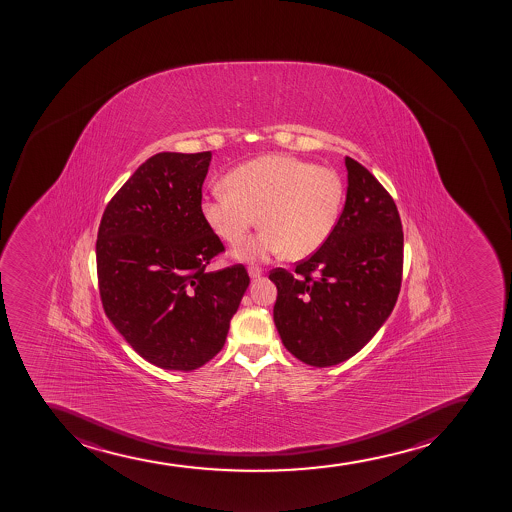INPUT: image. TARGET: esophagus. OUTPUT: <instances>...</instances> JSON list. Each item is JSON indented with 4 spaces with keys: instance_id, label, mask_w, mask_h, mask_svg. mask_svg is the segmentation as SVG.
<instances>
[{
    "instance_id": "obj_1",
    "label": "esophagus",
    "mask_w": 512,
    "mask_h": 512,
    "mask_svg": "<svg viewBox=\"0 0 512 512\" xmlns=\"http://www.w3.org/2000/svg\"><path fill=\"white\" fill-rule=\"evenodd\" d=\"M248 273L249 278H251V280H259V278L263 276V271H261V269L258 268H249Z\"/></svg>"
}]
</instances>
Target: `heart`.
Instances as JSON below:
<instances>
[{
  "mask_svg": "<svg viewBox=\"0 0 512 512\" xmlns=\"http://www.w3.org/2000/svg\"><path fill=\"white\" fill-rule=\"evenodd\" d=\"M224 183L227 190L202 195L200 214L231 246L243 243L259 219L263 231L234 253L246 263H264L285 251L293 259L307 258L332 236L344 205L339 173L293 156L243 163L227 173Z\"/></svg>",
  "mask_w": 512,
  "mask_h": 512,
  "instance_id": "heart-1",
  "label": "heart"
}]
</instances>
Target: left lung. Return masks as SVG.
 Here are the masks:
<instances>
[{
    "instance_id": "left-lung-1",
    "label": "left lung",
    "mask_w": 512,
    "mask_h": 512,
    "mask_svg": "<svg viewBox=\"0 0 512 512\" xmlns=\"http://www.w3.org/2000/svg\"><path fill=\"white\" fill-rule=\"evenodd\" d=\"M347 195L332 236L295 271H271L281 342L313 367L347 361L393 312L403 275V229L391 195L345 156Z\"/></svg>"
}]
</instances>
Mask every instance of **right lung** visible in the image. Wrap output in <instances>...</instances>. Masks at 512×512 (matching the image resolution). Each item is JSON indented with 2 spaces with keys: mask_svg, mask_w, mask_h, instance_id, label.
Returning <instances> with one entry per match:
<instances>
[{
  "mask_svg": "<svg viewBox=\"0 0 512 512\" xmlns=\"http://www.w3.org/2000/svg\"><path fill=\"white\" fill-rule=\"evenodd\" d=\"M210 160V151L151 156L97 232L104 312L136 354L167 371H194L219 354L249 286L243 264L205 271L224 251L200 214Z\"/></svg>",
  "mask_w": 512,
  "mask_h": 512,
  "instance_id": "right-lung-1",
  "label": "right lung"
}]
</instances>
